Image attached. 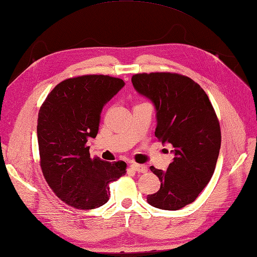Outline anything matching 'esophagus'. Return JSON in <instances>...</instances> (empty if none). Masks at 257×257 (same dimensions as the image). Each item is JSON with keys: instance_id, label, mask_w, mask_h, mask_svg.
<instances>
[{"instance_id": "obj_1", "label": "esophagus", "mask_w": 257, "mask_h": 257, "mask_svg": "<svg viewBox=\"0 0 257 257\" xmlns=\"http://www.w3.org/2000/svg\"><path fill=\"white\" fill-rule=\"evenodd\" d=\"M131 167H132L133 170H135L136 173H142V174H145L147 173L148 168L145 166V165H141V164H132L131 165Z\"/></svg>"}]
</instances>
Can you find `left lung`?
<instances>
[{
	"label": "left lung",
	"mask_w": 257,
	"mask_h": 257,
	"mask_svg": "<svg viewBox=\"0 0 257 257\" xmlns=\"http://www.w3.org/2000/svg\"><path fill=\"white\" fill-rule=\"evenodd\" d=\"M132 83L155 106V136L174 148L166 172L151 167L161 188L147 196V202L158 209L179 210L196 200L214 173L221 146L219 119L207 93L189 77L138 73Z\"/></svg>",
	"instance_id": "obj_1"
}]
</instances>
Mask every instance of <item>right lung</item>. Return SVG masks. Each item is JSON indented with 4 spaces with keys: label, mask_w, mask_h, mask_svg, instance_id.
<instances>
[{
    "label": "right lung",
    "mask_w": 257,
    "mask_h": 257,
    "mask_svg": "<svg viewBox=\"0 0 257 257\" xmlns=\"http://www.w3.org/2000/svg\"><path fill=\"white\" fill-rule=\"evenodd\" d=\"M125 85L119 78L85 75L61 81L41 106L37 138L41 168L61 201L76 209L107 202L109 184L126 173V163L91 158L87 142L99 131L103 106Z\"/></svg>",
    "instance_id": "1"
}]
</instances>
